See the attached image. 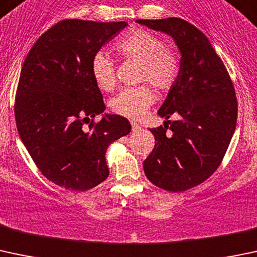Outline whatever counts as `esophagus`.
I'll list each match as a JSON object with an SVG mask.
<instances>
[{
  "instance_id": "1",
  "label": "esophagus",
  "mask_w": 257,
  "mask_h": 257,
  "mask_svg": "<svg viewBox=\"0 0 257 257\" xmlns=\"http://www.w3.org/2000/svg\"><path fill=\"white\" fill-rule=\"evenodd\" d=\"M132 124V131L133 132H138L140 129V125L138 123H136V121H131Z\"/></svg>"
}]
</instances>
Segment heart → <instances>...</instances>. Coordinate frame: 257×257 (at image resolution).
I'll return each instance as SVG.
<instances>
[{
    "label": "heart",
    "instance_id": "heart-1",
    "mask_svg": "<svg viewBox=\"0 0 257 257\" xmlns=\"http://www.w3.org/2000/svg\"><path fill=\"white\" fill-rule=\"evenodd\" d=\"M115 50L128 60L140 63L139 81L149 82L159 91H169L180 76L181 63L177 54L165 47L164 40L151 32L137 29L124 36L115 44ZM91 75L97 87L110 92L115 87V65L107 54H94ZM155 94L148 86L121 90L110 99V109L121 117L138 119L148 112Z\"/></svg>",
    "mask_w": 257,
    "mask_h": 257
}]
</instances>
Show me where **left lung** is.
I'll return each instance as SVG.
<instances>
[{
  "mask_svg": "<svg viewBox=\"0 0 257 257\" xmlns=\"http://www.w3.org/2000/svg\"><path fill=\"white\" fill-rule=\"evenodd\" d=\"M137 22L171 37L181 53L180 76L158 112L177 120H166L171 133L166 124L150 129L155 147L143 165L151 183L183 192L212 176L223 160L235 132V90L221 59L193 24L175 17Z\"/></svg>",
  "mask_w": 257,
  "mask_h": 257,
  "instance_id": "left-lung-1",
  "label": "left lung"
}]
</instances>
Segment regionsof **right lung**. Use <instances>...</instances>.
Instances as JSON below:
<instances>
[{"label": "right lung", "instance_id": "obj_1", "mask_svg": "<svg viewBox=\"0 0 257 257\" xmlns=\"http://www.w3.org/2000/svg\"><path fill=\"white\" fill-rule=\"evenodd\" d=\"M126 26L61 21L39 37L22 66L15 104L18 133L40 172L60 187L87 191L103 182L109 175L107 148L131 133L129 120L118 114L89 121L106 109L91 61Z\"/></svg>", "mask_w": 257, "mask_h": 257}]
</instances>
